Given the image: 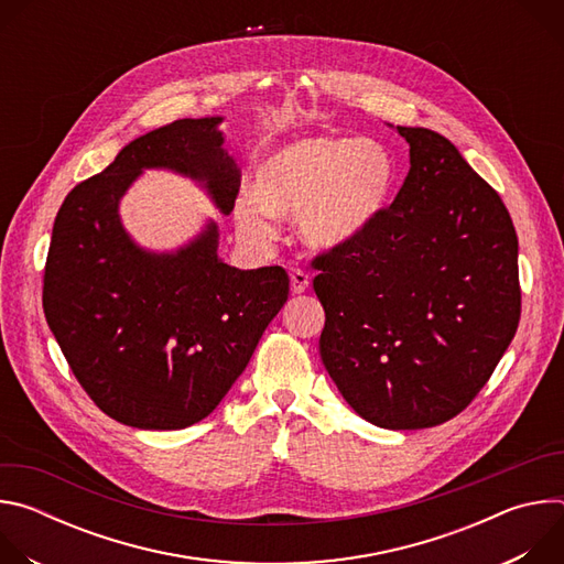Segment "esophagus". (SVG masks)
<instances>
[{
  "instance_id": "esophagus-1",
  "label": "esophagus",
  "mask_w": 564,
  "mask_h": 564,
  "mask_svg": "<svg viewBox=\"0 0 564 564\" xmlns=\"http://www.w3.org/2000/svg\"><path fill=\"white\" fill-rule=\"evenodd\" d=\"M290 285H292L294 294H303L310 285V276L303 270H292L290 272Z\"/></svg>"
}]
</instances>
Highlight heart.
I'll return each instance as SVG.
<instances>
[{"label":"heart","instance_id":"heart-1","mask_svg":"<svg viewBox=\"0 0 564 564\" xmlns=\"http://www.w3.org/2000/svg\"><path fill=\"white\" fill-rule=\"evenodd\" d=\"M397 189L392 153L370 138L307 135L272 149L257 170V194L234 203L238 231L252 243L276 238L274 216L299 220L305 246L341 250L386 214Z\"/></svg>","mask_w":564,"mask_h":564}]
</instances>
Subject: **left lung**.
Returning a JSON list of instances; mask_svg holds the SVG:
<instances>
[{"instance_id": "left-lung-1", "label": "left lung", "mask_w": 564, "mask_h": 564, "mask_svg": "<svg viewBox=\"0 0 564 564\" xmlns=\"http://www.w3.org/2000/svg\"><path fill=\"white\" fill-rule=\"evenodd\" d=\"M411 170L355 243L312 261L326 310L318 352L357 415L417 431L462 413L520 321L518 236L498 192L457 147L397 127Z\"/></svg>"}]
</instances>
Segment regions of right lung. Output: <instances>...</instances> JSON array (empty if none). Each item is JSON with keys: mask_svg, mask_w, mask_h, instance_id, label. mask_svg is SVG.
I'll return each mask as SVG.
<instances>
[{"mask_svg": "<svg viewBox=\"0 0 564 564\" xmlns=\"http://www.w3.org/2000/svg\"><path fill=\"white\" fill-rule=\"evenodd\" d=\"M220 122L185 118L131 140L70 189L53 223L46 324L96 406L133 429L205 420L288 301L283 268L238 270L218 259L214 220L174 252L140 248L120 220V198L144 170L196 181L227 216L240 172Z\"/></svg>", "mask_w": 564, "mask_h": 564, "instance_id": "obj_1", "label": "right lung"}]
</instances>
